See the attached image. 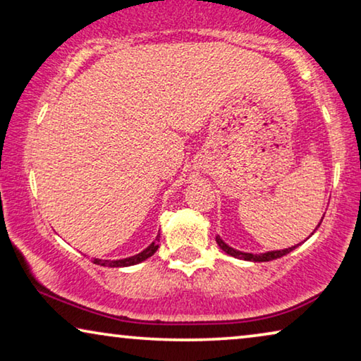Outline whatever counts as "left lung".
<instances>
[{"label":"left lung","mask_w":361,"mask_h":361,"mask_svg":"<svg viewBox=\"0 0 361 361\" xmlns=\"http://www.w3.org/2000/svg\"><path fill=\"white\" fill-rule=\"evenodd\" d=\"M321 221H323V219H321ZM216 242H218L221 250L226 252L227 255H231V257L238 258V259H245V262H255V263L271 262V259L281 258V257H284V255L290 253L293 248L297 247V245H293V247H289V248H284V250H274V252H266V253H247V252H240V250H235V248L229 247L219 235H216Z\"/></svg>","instance_id":"left-lung-1"}]
</instances>
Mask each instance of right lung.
<instances>
[{"instance_id":"add662e5","label":"right lung","mask_w":361,"mask_h":361,"mask_svg":"<svg viewBox=\"0 0 361 361\" xmlns=\"http://www.w3.org/2000/svg\"><path fill=\"white\" fill-rule=\"evenodd\" d=\"M158 247H159V235H157L154 242L149 243L145 250L134 255V257L123 258V259H98V258H93V263L99 264V266H108V268H126V266H134V264L145 262L147 258H149L152 255H154V252L158 250Z\"/></svg>"}]
</instances>
